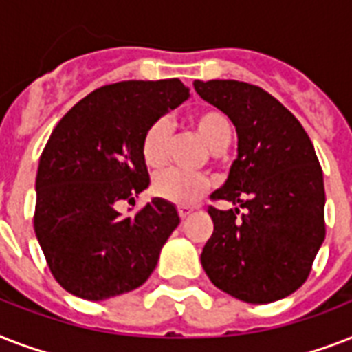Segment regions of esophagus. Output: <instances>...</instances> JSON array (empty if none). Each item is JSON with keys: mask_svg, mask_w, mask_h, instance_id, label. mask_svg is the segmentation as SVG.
<instances>
[{"mask_svg": "<svg viewBox=\"0 0 352 352\" xmlns=\"http://www.w3.org/2000/svg\"><path fill=\"white\" fill-rule=\"evenodd\" d=\"M193 208L192 206H179V215H181V219H186L188 215L192 214Z\"/></svg>", "mask_w": 352, "mask_h": 352, "instance_id": "esophagus-1", "label": "esophagus"}]
</instances>
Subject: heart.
<instances>
[{
  "label": "heart",
  "mask_w": 352,
  "mask_h": 352,
  "mask_svg": "<svg viewBox=\"0 0 352 352\" xmlns=\"http://www.w3.org/2000/svg\"><path fill=\"white\" fill-rule=\"evenodd\" d=\"M192 126L197 129L212 151H223L230 144L232 127L228 118L215 109L199 111L192 117ZM171 126L166 118L155 120L146 129L140 144L142 159L148 168L159 170L168 160ZM153 193L168 203L192 204L210 188V181L197 173H184L179 170H166L153 179Z\"/></svg>",
  "instance_id": "1"
}]
</instances>
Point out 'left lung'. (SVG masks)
<instances>
[{
    "instance_id": "obj_1",
    "label": "left lung",
    "mask_w": 352,
    "mask_h": 352,
    "mask_svg": "<svg viewBox=\"0 0 352 352\" xmlns=\"http://www.w3.org/2000/svg\"><path fill=\"white\" fill-rule=\"evenodd\" d=\"M197 95L230 118L237 159L212 199L214 234L201 263L210 281L246 303L281 300L305 283L325 239L323 171L311 138L287 107L257 85L195 80Z\"/></svg>"
}]
</instances>
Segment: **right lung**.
I'll return each mask as SVG.
<instances>
[{
  "mask_svg": "<svg viewBox=\"0 0 352 352\" xmlns=\"http://www.w3.org/2000/svg\"><path fill=\"white\" fill-rule=\"evenodd\" d=\"M179 78L104 85L69 109L36 173L34 232L52 276L71 294L102 301L138 289L181 219L155 197L135 215L117 204L149 186L146 129L188 100Z\"/></svg>",
  "mask_w": 352,
  "mask_h": 352,
  "instance_id": "add662e5",
  "label": "right lung"
}]
</instances>
